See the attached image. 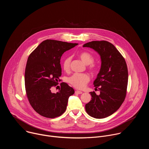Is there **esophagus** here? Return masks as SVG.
<instances>
[{
  "label": "esophagus",
  "mask_w": 149,
  "mask_h": 149,
  "mask_svg": "<svg viewBox=\"0 0 149 149\" xmlns=\"http://www.w3.org/2000/svg\"><path fill=\"white\" fill-rule=\"evenodd\" d=\"M82 91H75V94H82Z\"/></svg>",
  "instance_id": "1"
}]
</instances>
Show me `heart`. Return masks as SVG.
<instances>
[{"label": "heart", "mask_w": 149, "mask_h": 149, "mask_svg": "<svg viewBox=\"0 0 149 149\" xmlns=\"http://www.w3.org/2000/svg\"><path fill=\"white\" fill-rule=\"evenodd\" d=\"M79 58L81 61L86 65H90V70L92 71L96 70V66L91 63L94 62V57L91 54L87 52H83L79 54ZM71 61V56H67L64 59L62 62V68L65 71H68L70 67V63ZM90 81V77L87 74H79L75 73L71 76L68 79V82L71 86L77 89H82L86 87V84Z\"/></svg>", "instance_id": "b5f03b06"}]
</instances>
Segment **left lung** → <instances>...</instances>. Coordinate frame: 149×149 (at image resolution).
I'll return each mask as SVG.
<instances>
[{"mask_svg": "<svg viewBox=\"0 0 149 149\" xmlns=\"http://www.w3.org/2000/svg\"><path fill=\"white\" fill-rule=\"evenodd\" d=\"M83 47L94 49L101 62L93 83L95 88L100 87V94L90 93L91 100L86 104V110L95 118L107 117L120 107L125 99L128 83L126 62L116 48L107 41H92L85 44Z\"/></svg>", "mask_w": 149, "mask_h": 149, "instance_id": "left-lung-1", "label": "left lung"}]
</instances>
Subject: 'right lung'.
<instances>
[{
  "label": "right lung",
  "instance_id": "right-lung-1",
  "mask_svg": "<svg viewBox=\"0 0 149 149\" xmlns=\"http://www.w3.org/2000/svg\"><path fill=\"white\" fill-rule=\"evenodd\" d=\"M78 44L56 40L43 41L29 56L25 72V88L28 100L40 115L55 118L66 110L69 97L74 90L65 82L56 93L51 88L58 84L61 75L60 59L65 51Z\"/></svg>",
  "mask_w": 149,
  "mask_h": 149
}]
</instances>
